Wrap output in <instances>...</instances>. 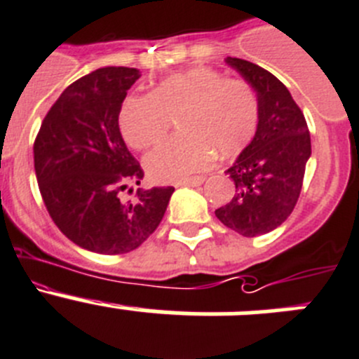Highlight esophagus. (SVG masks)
<instances>
[{"instance_id": "1", "label": "esophagus", "mask_w": 359, "mask_h": 359, "mask_svg": "<svg viewBox=\"0 0 359 359\" xmlns=\"http://www.w3.org/2000/svg\"><path fill=\"white\" fill-rule=\"evenodd\" d=\"M203 180H205L203 177H193V179H186V180H180V182H175V187H184V186L196 187V186H202Z\"/></svg>"}]
</instances>
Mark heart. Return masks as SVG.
<instances>
[{"label": "heart", "mask_w": 359, "mask_h": 359, "mask_svg": "<svg viewBox=\"0 0 359 359\" xmlns=\"http://www.w3.org/2000/svg\"><path fill=\"white\" fill-rule=\"evenodd\" d=\"M180 115L182 136L161 143L145 156V170L157 182H180L202 172L214 156L233 159L255 138L260 104L243 79L210 67H193L157 83L152 93L123 100L118 126L133 149L159 142Z\"/></svg>", "instance_id": "heart-1"}]
</instances>
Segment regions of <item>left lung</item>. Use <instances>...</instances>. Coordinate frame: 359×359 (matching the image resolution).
I'll use <instances>...</instances> for the list:
<instances>
[{
    "mask_svg": "<svg viewBox=\"0 0 359 359\" xmlns=\"http://www.w3.org/2000/svg\"><path fill=\"white\" fill-rule=\"evenodd\" d=\"M225 62L257 92L260 120L255 138L225 172L236 193L216 209V217L244 237L264 236L296 207L311 156L310 133L303 111L276 76L246 60L229 56Z\"/></svg>",
    "mask_w": 359,
    "mask_h": 359,
    "instance_id": "8db88e82",
    "label": "left lung"
}]
</instances>
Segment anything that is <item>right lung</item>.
<instances>
[{
  "instance_id": "right-lung-1",
  "label": "right lung",
  "mask_w": 359,
  "mask_h": 359,
  "mask_svg": "<svg viewBox=\"0 0 359 359\" xmlns=\"http://www.w3.org/2000/svg\"><path fill=\"white\" fill-rule=\"evenodd\" d=\"M138 69L104 67L67 86L40 126L35 173L55 225L85 250L118 255L142 246L159 226L173 187H138L143 170L118 127L127 90Z\"/></svg>"
}]
</instances>
